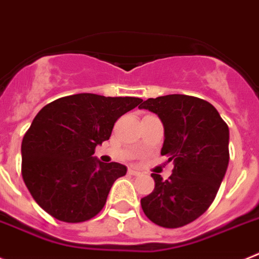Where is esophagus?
Segmentation results:
<instances>
[{"instance_id": "obj_1", "label": "esophagus", "mask_w": 259, "mask_h": 259, "mask_svg": "<svg viewBox=\"0 0 259 259\" xmlns=\"http://www.w3.org/2000/svg\"><path fill=\"white\" fill-rule=\"evenodd\" d=\"M129 175H132V176H139V175H142V173L139 172V170L134 169V168H130V169H129Z\"/></svg>"}]
</instances>
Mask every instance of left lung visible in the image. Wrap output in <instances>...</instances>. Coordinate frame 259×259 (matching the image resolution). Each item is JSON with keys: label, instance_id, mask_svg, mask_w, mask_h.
<instances>
[{"label": "left lung", "instance_id": "1", "mask_svg": "<svg viewBox=\"0 0 259 259\" xmlns=\"http://www.w3.org/2000/svg\"><path fill=\"white\" fill-rule=\"evenodd\" d=\"M139 108L159 116L165 134L161 155L175 164L168 180L152 173L154 192L141 199V206L157 226L184 227L217 197L229 161L228 125L212 104L195 96H159Z\"/></svg>", "mask_w": 259, "mask_h": 259}]
</instances>
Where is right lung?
Returning <instances> with one entry per match:
<instances>
[{"instance_id": "right-lung-1", "label": "right lung", "mask_w": 259, "mask_h": 259, "mask_svg": "<svg viewBox=\"0 0 259 259\" xmlns=\"http://www.w3.org/2000/svg\"><path fill=\"white\" fill-rule=\"evenodd\" d=\"M139 98L76 94L49 103L22 141V177L42 210L66 223H80L104 207L112 185L126 175L120 163L92 157L118 118Z\"/></svg>"}]
</instances>
